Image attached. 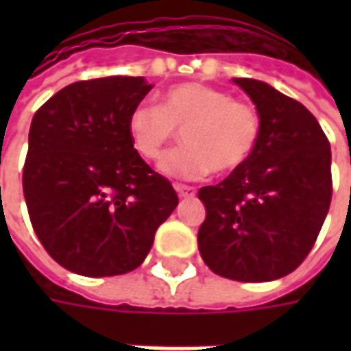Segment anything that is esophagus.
<instances>
[{
	"instance_id": "1",
	"label": "esophagus",
	"mask_w": 351,
	"mask_h": 351,
	"mask_svg": "<svg viewBox=\"0 0 351 351\" xmlns=\"http://www.w3.org/2000/svg\"><path fill=\"white\" fill-rule=\"evenodd\" d=\"M175 190L180 197H193L195 195V188L186 186V184H175Z\"/></svg>"
}]
</instances>
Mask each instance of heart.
Instances as JSON below:
<instances>
[{
  "label": "heart",
  "mask_w": 351,
  "mask_h": 351,
  "mask_svg": "<svg viewBox=\"0 0 351 351\" xmlns=\"http://www.w3.org/2000/svg\"><path fill=\"white\" fill-rule=\"evenodd\" d=\"M182 131L184 146L160 161L171 178L197 180L210 171L228 175L248 163L259 143L256 108L218 88L182 82L161 93L160 107L141 103L128 118L135 152L146 161L160 160Z\"/></svg>",
  "instance_id": "heart-1"
}]
</instances>
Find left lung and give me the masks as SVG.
Wrapping results in <instances>:
<instances>
[{
  "mask_svg": "<svg viewBox=\"0 0 351 351\" xmlns=\"http://www.w3.org/2000/svg\"><path fill=\"white\" fill-rule=\"evenodd\" d=\"M233 80L258 108L259 143L248 163L199 190L197 244L223 278L269 282L293 272L316 243L331 205V148L299 101L261 80Z\"/></svg>",
  "mask_w": 351,
  "mask_h": 351,
  "instance_id": "left-lung-1",
  "label": "left lung"
}]
</instances>
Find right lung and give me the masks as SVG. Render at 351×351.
<instances>
[{
	"label": "right lung",
	"instance_id": "right-lung-1",
	"mask_svg": "<svg viewBox=\"0 0 351 351\" xmlns=\"http://www.w3.org/2000/svg\"><path fill=\"white\" fill-rule=\"evenodd\" d=\"M150 88L143 77L80 80L32 120L22 173L27 214L67 271L97 278L137 269L178 205L175 188L128 133L130 112Z\"/></svg>",
	"mask_w": 351,
	"mask_h": 351
}]
</instances>
